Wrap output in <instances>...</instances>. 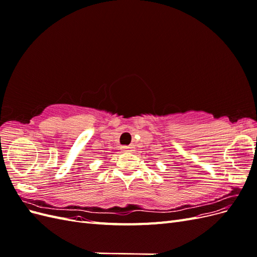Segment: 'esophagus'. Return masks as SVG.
<instances>
[{"mask_svg":"<svg viewBox=\"0 0 257 257\" xmlns=\"http://www.w3.org/2000/svg\"><path fill=\"white\" fill-rule=\"evenodd\" d=\"M133 149H134V146H125L122 148V150L125 152H131V151H133Z\"/></svg>","mask_w":257,"mask_h":257,"instance_id":"esophagus-1","label":"esophagus"}]
</instances>
